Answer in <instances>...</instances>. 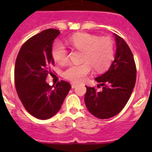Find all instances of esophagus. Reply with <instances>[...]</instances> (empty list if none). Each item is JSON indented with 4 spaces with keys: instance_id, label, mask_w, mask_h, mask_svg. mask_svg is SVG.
<instances>
[{
    "instance_id": "esophagus-1",
    "label": "esophagus",
    "mask_w": 152,
    "mask_h": 152,
    "mask_svg": "<svg viewBox=\"0 0 152 152\" xmlns=\"http://www.w3.org/2000/svg\"><path fill=\"white\" fill-rule=\"evenodd\" d=\"M76 87H77V84H75V83H72V88H76Z\"/></svg>"
}]
</instances>
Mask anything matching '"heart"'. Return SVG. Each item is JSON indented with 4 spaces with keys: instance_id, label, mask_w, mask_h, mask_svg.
Masks as SVG:
<instances>
[{
    "instance_id": "obj_1",
    "label": "heart",
    "mask_w": 152,
    "mask_h": 152,
    "mask_svg": "<svg viewBox=\"0 0 152 152\" xmlns=\"http://www.w3.org/2000/svg\"><path fill=\"white\" fill-rule=\"evenodd\" d=\"M70 45L74 48L83 51L81 64H72L63 72L64 78L74 83L84 81L94 67L96 71L101 72L107 69L113 58V44L107 38L99 39L97 36L85 33L74 34L68 39ZM52 57L56 62L63 64L68 60V51L60 42H58L52 49Z\"/></svg>"
}]
</instances>
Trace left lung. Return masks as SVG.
<instances>
[{
    "mask_svg": "<svg viewBox=\"0 0 152 152\" xmlns=\"http://www.w3.org/2000/svg\"><path fill=\"white\" fill-rule=\"evenodd\" d=\"M116 43L115 59L108 71L95 80L103 86L100 92L86 87V107L99 119H109L117 115L129 100L136 80V68L131 49L123 38L114 33ZM99 85V84H98Z\"/></svg>",
    "mask_w": 152,
    "mask_h": 152,
    "instance_id": "8db88e82",
    "label": "left lung"
}]
</instances>
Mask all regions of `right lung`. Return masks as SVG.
<instances>
[{"label": "right lung", "instance_id": "obj_1", "mask_svg": "<svg viewBox=\"0 0 152 152\" xmlns=\"http://www.w3.org/2000/svg\"><path fill=\"white\" fill-rule=\"evenodd\" d=\"M58 29H48L35 35L22 45L14 68V82L20 100L34 117L48 119L61 109L72 88L61 80L50 86L45 81L49 68L54 64L52 43Z\"/></svg>", "mask_w": 152, "mask_h": 152}]
</instances>
